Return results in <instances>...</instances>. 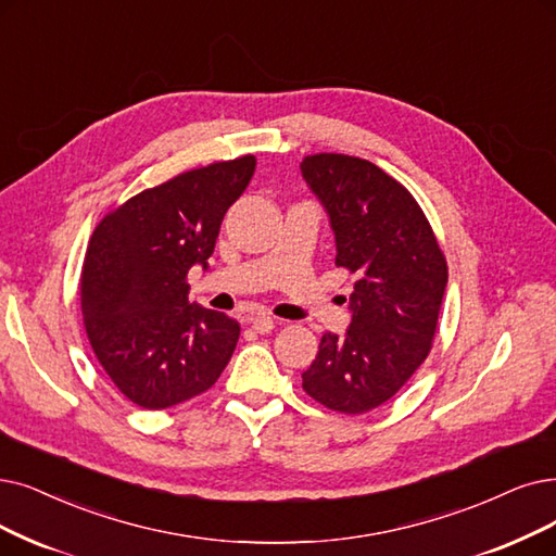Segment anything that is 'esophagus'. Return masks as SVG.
Instances as JSON below:
<instances>
[{"mask_svg":"<svg viewBox=\"0 0 556 556\" xmlns=\"http://www.w3.org/2000/svg\"><path fill=\"white\" fill-rule=\"evenodd\" d=\"M247 321L257 330V332H271L274 319L269 315H247Z\"/></svg>","mask_w":556,"mask_h":556,"instance_id":"obj_1","label":"esophagus"}]
</instances>
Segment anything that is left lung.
Wrapping results in <instances>:
<instances>
[{
  "instance_id": "left-lung-1",
  "label": "left lung",
  "mask_w": 556,
  "mask_h": 556,
  "mask_svg": "<svg viewBox=\"0 0 556 556\" xmlns=\"http://www.w3.org/2000/svg\"><path fill=\"white\" fill-rule=\"evenodd\" d=\"M305 182L336 232V264L358 276L344 338L324 332L303 390L317 404L361 415L386 404L433 346L447 260L413 193L351 154H307Z\"/></svg>"
}]
</instances>
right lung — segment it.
Instances as JSON below:
<instances>
[{
    "mask_svg": "<svg viewBox=\"0 0 556 556\" xmlns=\"http://www.w3.org/2000/svg\"><path fill=\"white\" fill-rule=\"evenodd\" d=\"M253 170V154L185 170L111 210L88 239L79 278L86 338L131 404H182L230 363L239 324L193 305L187 274L207 264Z\"/></svg>",
    "mask_w": 556,
    "mask_h": 556,
    "instance_id": "1",
    "label": "right lung"
}]
</instances>
